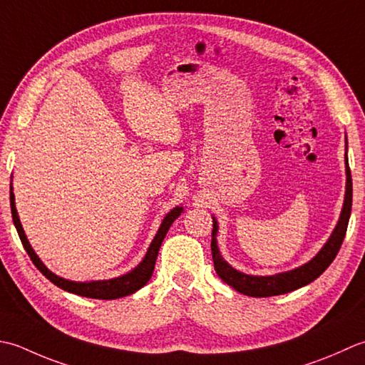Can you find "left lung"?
Wrapping results in <instances>:
<instances>
[{"instance_id":"left-lung-1","label":"left lung","mask_w":365,"mask_h":365,"mask_svg":"<svg viewBox=\"0 0 365 365\" xmlns=\"http://www.w3.org/2000/svg\"><path fill=\"white\" fill-rule=\"evenodd\" d=\"M346 160V192H345V203L344 210H341L339 224L334 230L329 241L324 244V247L318 252V255L310 259L297 269L276 274V276L269 277H258V276H247V274H242L236 271L235 267L230 266L224 258L220 257V252L217 249V241H215V236H217V220L212 217V235H211V252H212V262H214V269L217 272V276L225 282L227 285L235 288L236 292L242 294H247L252 297H267V296H277V294H285L288 292H293L296 288H301L304 285L314 282L317 277L322 276L326 271L336 255L339 254L340 245L345 240L346 228H348V220L349 214H351V203H353V181H351V172H349L348 165V158Z\"/></svg>"}]
</instances>
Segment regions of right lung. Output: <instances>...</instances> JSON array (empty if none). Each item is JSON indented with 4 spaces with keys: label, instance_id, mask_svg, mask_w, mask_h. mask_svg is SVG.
<instances>
[{
    "label": "right lung",
    "instance_id": "1",
    "mask_svg": "<svg viewBox=\"0 0 365 365\" xmlns=\"http://www.w3.org/2000/svg\"><path fill=\"white\" fill-rule=\"evenodd\" d=\"M11 211H12L14 225H16V228H17V233L20 236L21 244H24L26 254L29 255V258H31V262L34 263L37 269H39L43 274V276H46L51 282V284H55L56 287L63 288L69 293L85 296V297H93V299H118V297H123V296L135 293L137 289H140L141 287L146 285L148 280L151 279L155 259H158V254H159V249H160V244L163 241V237H165L168 228L172 227L175 219L182 212V207H175L173 211H170L165 215V219H163L158 235H155V237L150 245V249H148V252H146L143 262H141L135 267V269L128 272V274H124V276H121V277H116V279L98 280V282H83V284H81V282H71V280L58 277V276H55L53 272H50L46 266H43V263L41 262L39 257L34 254V250L31 249V245H29V242L26 240L24 228H21L12 192H11Z\"/></svg>",
    "mask_w": 365,
    "mask_h": 365
}]
</instances>
